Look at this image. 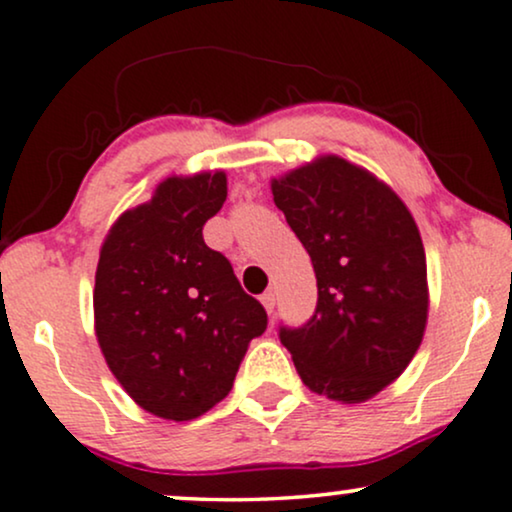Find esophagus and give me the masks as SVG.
<instances>
[{
	"instance_id": "esophagus-1",
	"label": "esophagus",
	"mask_w": 512,
	"mask_h": 512,
	"mask_svg": "<svg viewBox=\"0 0 512 512\" xmlns=\"http://www.w3.org/2000/svg\"><path fill=\"white\" fill-rule=\"evenodd\" d=\"M261 304L266 306L268 313H273V308H275V294H273V292L263 294V296H261Z\"/></svg>"
}]
</instances>
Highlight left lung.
I'll return each mask as SVG.
<instances>
[{"label":"left lung","mask_w":512,"mask_h":512,"mask_svg":"<svg viewBox=\"0 0 512 512\" xmlns=\"http://www.w3.org/2000/svg\"><path fill=\"white\" fill-rule=\"evenodd\" d=\"M275 206L311 256L318 306L280 327L296 372L315 394L361 403L391 384L427 325V261L396 192L361 166L320 156L270 182Z\"/></svg>","instance_id":"obj_1"}]
</instances>
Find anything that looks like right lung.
<instances>
[{
  "mask_svg": "<svg viewBox=\"0 0 512 512\" xmlns=\"http://www.w3.org/2000/svg\"><path fill=\"white\" fill-rule=\"evenodd\" d=\"M225 197L223 170L173 175L113 223L99 251L97 342L130 399L163 420H194L223 401L268 327L266 308L201 235Z\"/></svg>",
  "mask_w": 512,
  "mask_h": 512,
  "instance_id": "right-lung-1",
  "label": "right lung"
}]
</instances>
